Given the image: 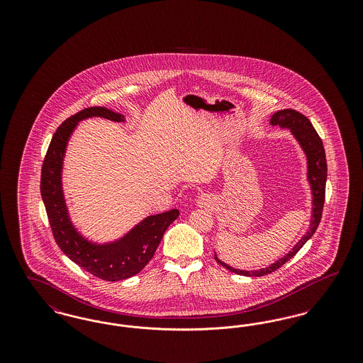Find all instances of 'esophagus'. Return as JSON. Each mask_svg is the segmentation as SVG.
Returning <instances> with one entry per match:
<instances>
[{
	"instance_id": "esophagus-1",
	"label": "esophagus",
	"mask_w": 363,
	"mask_h": 363,
	"mask_svg": "<svg viewBox=\"0 0 363 363\" xmlns=\"http://www.w3.org/2000/svg\"><path fill=\"white\" fill-rule=\"evenodd\" d=\"M212 199L207 196V194H201L199 199H197V206L199 207H212Z\"/></svg>"
}]
</instances>
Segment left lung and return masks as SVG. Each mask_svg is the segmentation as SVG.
Returning a JSON list of instances; mask_svg holds the SVG:
<instances>
[{
    "instance_id": "1",
    "label": "left lung",
    "mask_w": 363,
    "mask_h": 363,
    "mask_svg": "<svg viewBox=\"0 0 363 363\" xmlns=\"http://www.w3.org/2000/svg\"><path fill=\"white\" fill-rule=\"evenodd\" d=\"M269 125H277L283 130H290L291 136L295 138L298 145L301 147L305 159H306V181L309 184L311 194V225L306 231V234L296 242L293 246V249L284 255L281 259H277L274 264L261 268V269H255V271H245V269H238L233 268L228 264L218 259L215 253V259L223 265L225 269L242 275V277H264L268 275L277 268H280L283 264H286L290 259L299 252V249L311 240L313 234L315 233L317 227L320 225L321 220V213H323V207H324V200H325V182H327V159H325V151L324 145L320 136L317 135L315 129L313 128L311 122L302 116L301 113L291 110V108H284V110H277L269 118Z\"/></svg>"
}]
</instances>
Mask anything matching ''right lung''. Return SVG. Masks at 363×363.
I'll return each instance as SVG.
<instances>
[{"label": "right lung", "mask_w": 363, "mask_h": 363, "mask_svg": "<svg viewBox=\"0 0 363 363\" xmlns=\"http://www.w3.org/2000/svg\"><path fill=\"white\" fill-rule=\"evenodd\" d=\"M101 117L110 121L125 122L126 117L107 107L95 106L72 116L62 122L52 136L42 166L40 193L46 207L52 235L60 249L74 264L94 277L108 281L135 277L154 257L167 227L179 216L178 209L150 215L114 241L88 240L72 222L62 188L64 159L70 136L79 122Z\"/></svg>", "instance_id": "obj_1"}]
</instances>
